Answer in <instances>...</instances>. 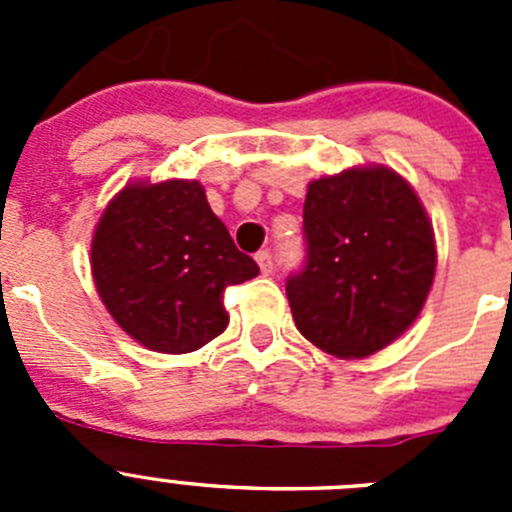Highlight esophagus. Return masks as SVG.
Returning <instances> with one entry per match:
<instances>
[{
  "mask_svg": "<svg viewBox=\"0 0 512 512\" xmlns=\"http://www.w3.org/2000/svg\"><path fill=\"white\" fill-rule=\"evenodd\" d=\"M256 261H259L261 274H271V271H274V256H271L269 248H264V251L256 253Z\"/></svg>",
  "mask_w": 512,
  "mask_h": 512,
  "instance_id": "esophagus-1",
  "label": "esophagus"
}]
</instances>
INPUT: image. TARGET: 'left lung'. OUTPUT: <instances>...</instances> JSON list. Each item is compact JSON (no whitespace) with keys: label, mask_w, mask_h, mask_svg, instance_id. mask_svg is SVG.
<instances>
[{"label":"left lung","mask_w":512,"mask_h":512,"mask_svg":"<svg viewBox=\"0 0 512 512\" xmlns=\"http://www.w3.org/2000/svg\"><path fill=\"white\" fill-rule=\"evenodd\" d=\"M307 261L287 279L297 330L325 354L364 359L423 310L436 241L415 189L387 166L315 179L305 197Z\"/></svg>","instance_id":"1"}]
</instances>
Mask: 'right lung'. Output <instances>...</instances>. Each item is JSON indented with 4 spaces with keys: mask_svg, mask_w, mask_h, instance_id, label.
Instances as JSON below:
<instances>
[{
    "mask_svg": "<svg viewBox=\"0 0 512 512\" xmlns=\"http://www.w3.org/2000/svg\"><path fill=\"white\" fill-rule=\"evenodd\" d=\"M256 274L200 182L128 184L94 228L92 277L104 307L161 354H189L220 336L230 320L225 287Z\"/></svg>",
    "mask_w": 512,
    "mask_h": 512,
    "instance_id": "obj_1",
    "label": "right lung"
}]
</instances>
